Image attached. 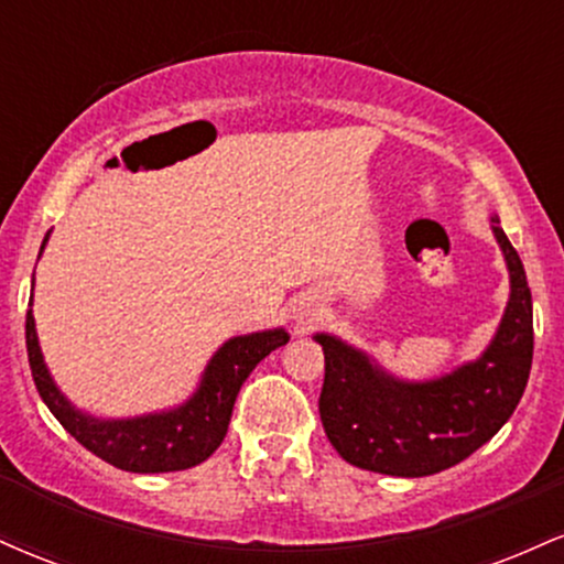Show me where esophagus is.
<instances>
[{
	"instance_id": "esophagus-1",
	"label": "esophagus",
	"mask_w": 564,
	"mask_h": 564,
	"mask_svg": "<svg viewBox=\"0 0 564 564\" xmlns=\"http://www.w3.org/2000/svg\"><path fill=\"white\" fill-rule=\"evenodd\" d=\"M294 318H296V326H300V328H310V323L315 321V310H310V304H307V307L296 310Z\"/></svg>"
}]
</instances>
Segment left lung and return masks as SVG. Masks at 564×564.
I'll return each instance as SVG.
<instances>
[{
	"label": "left lung",
	"instance_id": "8db88e82",
	"mask_svg": "<svg viewBox=\"0 0 564 564\" xmlns=\"http://www.w3.org/2000/svg\"><path fill=\"white\" fill-rule=\"evenodd\" d=\"M509 264L511 296L494 345L477 364L426 384L394 381L334 336L326 355L321 422L345 462L392 477H426L471 456L507 424L533 364V300L525 268L507 232L490 219Z\"/></svg>",
	"mask_w": 564,
	"mask_h": 564
}]
</instances>
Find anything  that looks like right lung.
Wrapping results in <instances>:
<instances>
[{
	"label": "right lung",
	"mask_w": 564,
	"mask_h": 564,
	"mask_svg": "<svg viewBox=\"0 0 564 564\" xmlns=\"http://www.w3.org/2000/svg\"><path fill=\"white\" fill-rule=\"evenodd\" d=\"M286 341L289 334L283 328L236 336L217 349L212 364L206 366L198 392L177 411L124 419V422H97V419L74 411V405L57 392L42 360L34 315H31V310L25 313V349H29L31 377H34L39 394L55 413L57 422L97 458L124 471H140V475L180 471L206 462L219 448L223 437L228 435L232 405H236L238 390H241L246 377L254 371L264 355H270Z\"/></svg>",
	"instance_id": "right-lung-1"
}]
</instances>
